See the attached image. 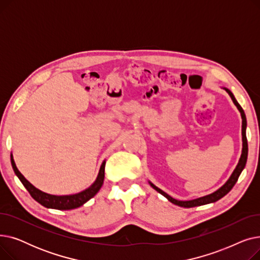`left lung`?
Listing matches in <instances>:
<instances>
[{
    "label": "left lung",
    "instance_id": "obj_1",
    "mask_svg": "<svg viewBox=\"0 0 260 260\" xmlns=\"http://www.w3.org/2000/svg\"><path fill=\"white\" fill-rule=\"evenodd\" d=\"M222 88L230 94L231 99L233 100L234 104L238 108V111L240 112L241 119H242V128H241V134H242V151H241V156H240L239 161H238V165L236 166L235 170L233 171V173H232V175L230 176V178L226 180V182L222 186H220L219 188L216 189L215 192H213L212 194L206 195V196H203V197H199V198H196V199H192V200H185V201H183V200L174 199L173 197L168 195L166 192H163L162 189L157 187L155 184H153L151 181H148V183L151 184V186L154 189H156L158 193H160L161 195L165 196L169 201H171L172 203L176 204V206H179V207H182V208H194V207L203 206V204L213 203V202H216L217 200L221 199L223 196H225L230 192V190L232 189V187L235 185V183L237 182L241 172L243 171V169L245 167V163H247V159H248V140H247V135H245V131H247V118H245V114L243 112V109L239 105L237 100L235 99L234 94L232 93V91L230 89H228L226 87H222Z\"/></svg>",
    "mask_w": 260,
    "mask_h": 260
}]
</instances>
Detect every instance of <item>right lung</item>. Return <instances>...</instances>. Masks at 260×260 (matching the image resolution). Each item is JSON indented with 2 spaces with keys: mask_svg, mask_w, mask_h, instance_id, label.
Listing matches in <instances>:
<instances>
[{
  "mask_svg": "<svg viewBox=\"0 0 260 260\" xmlns=\"http://www.w3.org/2000/svg\"><path fill=\"white\" fill-rule=\"evenodd\" d=\"M10 161H11L13 172H15V174L17 175L22 184L25 186V188L28 190L31 197L36 201H38L40 204H42L43 207L48 209H56V210L64 211V210H73V209L80 208L99 192L104 181V170H105V163H106L105 160L102 162L97 178H95L93 183L87 188L81 190V192L77 194H72V195H62V196L51 195V194L42 192V190L34 186L28 180L25 178V177L18 170L15 160H13L12 153L10 154Z\"/></svg>",
  "mask_w": 260,
  "mask_h": 260,
  "instance_id": "obj_1",
  "label": "right lung"
}]
</instances>
